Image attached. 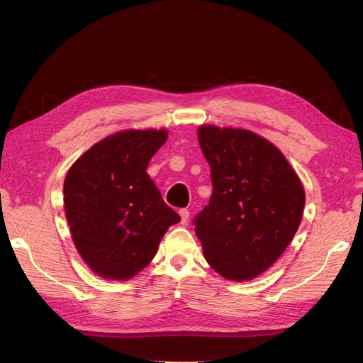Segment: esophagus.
<instances>
[{
	"label": "esophagus",
	"mask_w": 363,
	"mask_h": 363,
	"mask_svg": "<svg viewBox=\"0 0 363 363\" xmlns=\"http://www.w3.org/2000/svg\"><path fill=\"white\" fill-rule=\"evenodd\" d=\"M179 215L182 218V224H186L189 221V211H188V208H180Z\"/></svg>",
	"instance_id": "1"
}]
</instances>
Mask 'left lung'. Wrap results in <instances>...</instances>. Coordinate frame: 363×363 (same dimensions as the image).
<instances>
[{"mask_svg": "<svg viewBox=\"0 0 363 363\" xmlns=\"http://www.w3.org/2000/svg\"><path fill=\"white\" fill-rule=\"evenodd\" d=\"M213 192L195 218L204 257L219 276L248 281L271 268L301 223L306 194L283 152L247 128L199 127Z\"/></svg>", "mask_w": 363, "mask_h": 363, "instance_id": "left-lung-1", "label": "left lung"}]
</instances>
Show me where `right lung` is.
Here are the masks:
<instances>
[{
	"label": "right lung",
	"instance_id": "obj_1",
	"mask_svg": "<svg viewBox=\"0 0 363 363\" xmlns=\"http://www.w3.org/2000/svg\"><path fill=\"white\" fill-rule=\"evenodd\" d=\"M167 139V128L121 130L98 140L68 169L65 215L77 251L96 276L133 279L180 221L147 174Z\"/></svg>",
	"mask_w": 363,
	"mask_h": 363
}]
</instances>
